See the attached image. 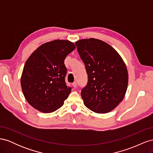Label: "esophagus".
Segmentation results:
<instances>
[{
	"instance_id": "34e87169",
	"label": "esophagus",
	"mask_w": 153,
	"mask_h": 153,
	"mask_svg": "<svg viewBox=\"0 0 153 153\" xmlns=\"http://www.w3.org/2000/svg\"><path fill=\"white\" fill-rule=\"evenodd\" d=\"M72 85H73V87L74 88H76V86H77V84H76V82H73V84H72Z\"/></svg>"
}]
</instances>
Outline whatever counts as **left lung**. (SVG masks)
<instances>
[{
    "mask_svg": "<svg viewBox=\"0 0 153 153\" xmlns=\"http://www.w3.org/2000/svg\"><path fill=\"white\" fill-rule=\"evenodd\" d=\"M88 75L81 96L86 107L106 114L116 108L126 94L128 73L121 55L110 45L95 38L75 42Z\"/></svg>",
    "mask_w": 153,
    "mask_h": 153,
    "instance_id": "1",
    "label": "left lung"
}]
</instances>
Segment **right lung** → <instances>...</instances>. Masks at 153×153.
Instances as JSON below:
<instances>
[{"label":"right lung","instance_id":"1","mask_svg":"<svg viewBox=\"0 0 153 153\" xmlns=\"http://www.w3.org/2000/svg\"><path fill=\"white\" fill-rule=\"evenodd\" d=\"M75 48L68 40L56 39L39 46L27 60L20 83L25 98L32 107L51 113L63 105L71 90L65 83L64 60Z\"/></svg>","mask_w":153,"mask_h":153}]
</instances>
